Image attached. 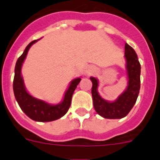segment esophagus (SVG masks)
Listing matches in <instances>:
<instances>
[{"label": "esophagus", "mask_w": 160, "mask_h": 160, "mask_svg": "<svg viewBox=\"0 0 160 160\" xmlns=\"http://www.w3.org/2000/svg\"><path fill=\"white\" fill-rule=\"evenodd\" d=\"M94 72V68H89L88 70H87V73L88 74V75H90V74H92Z\"/></svg>", "instance_id": "obj_1"}]
</instances>
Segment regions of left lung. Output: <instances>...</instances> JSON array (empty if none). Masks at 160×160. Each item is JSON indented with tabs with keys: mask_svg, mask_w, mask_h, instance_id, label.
<instances>
[{
	"mask_svg": "<svg viewBox=\"0 0 160 160\" xmlns=\"http://www.w3.org/2000/svg\"><path fill=\"white\" fill-rule=\"evenodd\" d=\"M125 58L128 75V86L127 90L114 102L103 99L98 92V82L91 77L93 86L91 89L93 102L96 112L105 118H122L127 116L136 102L140 90L141 66L138 57L131 46L125 44Z\"/></svg>",
	"mask_w": 160,
	"mask_h": 160,
	"instance_id": "8db88e82",
	"label": "left lung"
}]
</instances>
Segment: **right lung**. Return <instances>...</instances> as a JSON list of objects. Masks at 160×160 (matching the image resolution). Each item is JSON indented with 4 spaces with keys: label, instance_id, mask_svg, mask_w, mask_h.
Masks as SVG:
<instances>
[{
    "label": "right lung",
    "instance_id": "1",
    "mask_svg": "<svg viewBox=\"0 0 160 160\" xmlns=\"http://www.w3.org/2000/svg\"><path fill=\"white\" fill-rule=\"evenodd\" d=\"M37 41L38 40L31 42L26 46L21 57H19L17 61L13 85H12L13 92L20 107L28 117L38 122H50L62 118L66 114L71 104L72 95L78 83L81 81V78H78L73 79L70 82V87L65 94L63 101L57 105H51L31 96L27 92V90H25L21 71H22V64L26 58L29 48L32 44L37 42Z\"/></svg>",
    "mask_w": 160,
    "mask_h": 160
}]
</instances>
